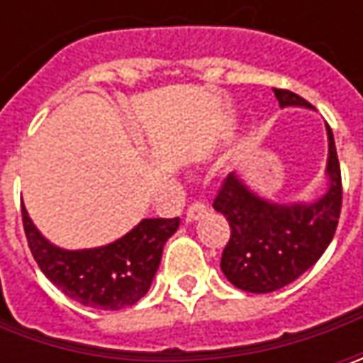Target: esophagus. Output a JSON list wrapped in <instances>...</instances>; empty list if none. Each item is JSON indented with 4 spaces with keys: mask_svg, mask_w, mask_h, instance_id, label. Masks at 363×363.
<instances>
[{
    "mask_svg": "<svg viewBox=\"0 0 363 363\" xmlns=\"http://www.w3.org/2000/svg\"><path fill=\"white\" fill-rule=\"evenodd\" d=\"M206 212H208V206L203 202L189 203L188 212H186V220H188V222H196V220H200Z\"/></svg>",
    "mask_w": 363,
    "mask_h": 363,
    "instance_id": "obj_1",
    "label": "esophagus"
}]
</instances>
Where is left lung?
Segmentation results:
<instances>
[{
	"label": "left lung",
	"instance_id": "8db88e82",
	"mask_svg": "<svg viewBox=\"0 0 363 363\" xmlns=\"http://www.w3.org/2000/svg\"><path fill=\"white\" fill-rule=\"evenodd\" d=\"M281 108H313L299 94L272 89ZM328 189L313 202L279 203L260 198L232 172L214 200V210L230 224L220 269L246 293H272L309 271L325 252L342 212V172L328 125Z\"/></svg>",
	"mask_w": 363,
	"mask_h": 363
}]
</instances>
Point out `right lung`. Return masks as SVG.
Instances as JSON below:
<instances>
[{
  "label": "right lung",
  "instance_id": "right-lung-1",
  "mask_svg": "<svg viewBox=\"0 0 363 363\" xmlns=\"http://www.w3.org/2000/svg\"><path fill=\"white\" fill-rule=\"evenodd\" d=\"M21 220L30 250L48 281L80 305L105 311H119L145 297L163 246L179 228V218H145L115 242L66 250L35 228L26 206Z\"/></svg>",
  "mask_w": 363,
  "mask_h": 363
}]
</instances>
